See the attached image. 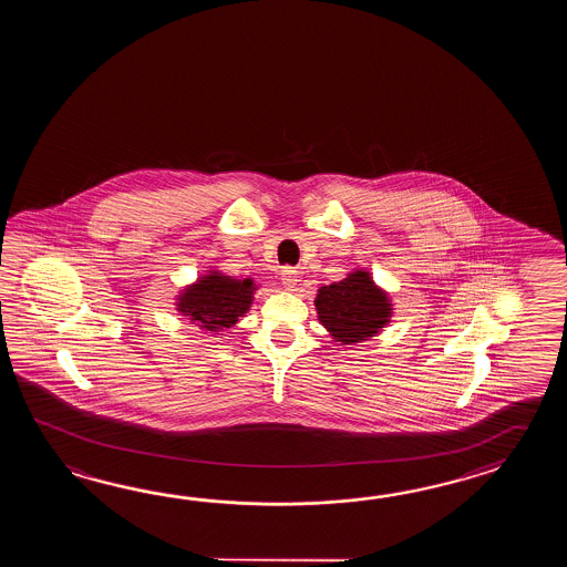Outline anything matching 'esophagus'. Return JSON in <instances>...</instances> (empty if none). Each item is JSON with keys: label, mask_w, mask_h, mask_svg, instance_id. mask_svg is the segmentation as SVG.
Wrapping results in <instances>:
<instances>
[{"label": "esophagus", "mask_w": 567, "mask_h": 567, "mask_svg": "<svg viewBox=\"0 0 567 567\" xmlns=\"http://www.w3.org/2000/svg\"><path fill=\"white\" fill-rule=\"evenodd\" d=\"M298 278H300V274H298L296 267L286 266L281 269V279H284V286H286V288H296V286H298Z\"/></svg>", "instance_id": "obj_1"}]
</instances>
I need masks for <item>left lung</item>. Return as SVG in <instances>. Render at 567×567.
Instances as JSON below:
<instances>
[{"label": "left lung", "instance_id": "left-lung-1", "mask_svg": "<svg viewBox=\"0 0 567 567\" xmlns=\"http://www.w3.org/2000/svg\"><path fill=\"white\" fill-rule=\"evenodd\" d=\"M316 310L320 322L337 342L350 344L374 337L391 316V303L367 271L324 286L318 291Z\"/></svg>", "mask_w": 567, "mask_h": 567}]
</instances>
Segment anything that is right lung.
I'll list each match as a JSON object with an SVG mask.
<instances>
[{"label": "right lung", "mask_w": 567, "mask_h": 567, "mask_svg": "<svg viewBox=\"0 0 567 567\" xmlns=\"http://www.w3.org/2000/svg\"><path fill=\"white\" fill-rule=\"evenodd\" d=\"M251 279H230L215 274L206 276L181 298V312L193 316V320L206 330H225L249 310L254 300Z\"/></svg>", "instance_id": "add662e5"}]
</instances>
